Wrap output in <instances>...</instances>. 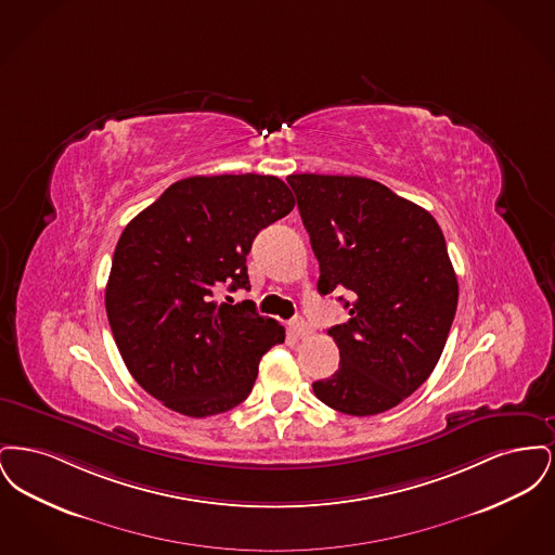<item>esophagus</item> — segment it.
Returning <instances> with one entry per match:
<instances>
[{
    "label": "esophagus",
    "instance_id": "1",
    "mask_svg": "<svg viewBox=\"0 0 555 555\" xmlns=\"http://www.w3.org/2000/svg\"><path fill=\"white\" fill-rule=\"evenodd\" d=\"M289 331L293 333V337H297V339H304V337H308L312 333L310 324L304 318H295L289 324Z\"/></svg>",
    "mask_w": 555,
    "mask_h": 555
}]
</instances>
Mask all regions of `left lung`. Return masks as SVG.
Returning a JSON list of instances; mask_svg holds the SVG:
<instances>
[{"instance_id":"left-lung-1","label":"left lung","mask_w":555,"mask_h":555,"mask_svg":"<svg viewBox=\"0 0 555 555\" xmlns=\"http://www.w3.org/2000/svg\"><path fill=\"white\" fill-rule=\"evenodd\" d=\"M320 266L318 291L349 320L328 328L339 370L314 393L349 416L412 396L437 366L457 308L446 237L428 211L364 177H287Z\"/></svg>"}]
</instances>
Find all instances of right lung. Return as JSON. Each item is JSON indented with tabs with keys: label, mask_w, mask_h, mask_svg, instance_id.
<instances>
[{
	"label": "right lung",
	"mask_w": 555,
	"mask_h": 555,
	"mask_svg": "<svg viewBox=\"0 0 555 555\" xmlns=\"http://www.w3.org/2000/svg\"><path fill=\"white\" fill-rule=\"evenodd\" d=\"M293 193L276 177H189L137 214L114 249L106 312L132 378L166 408L206 418L251 393L258 364L285 328L251 301L214 295L249 289L256 235L287 216Z\"/></svg>",
	"instance_id": "1"
}]
</instances>
